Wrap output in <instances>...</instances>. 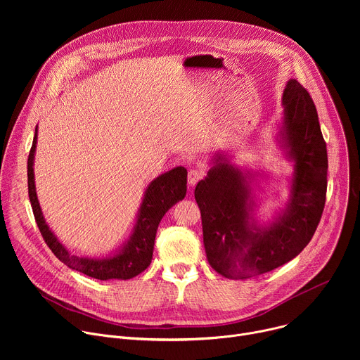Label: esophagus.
Instances as JSON below:
<instances>
[{
  "label": "esophagus",
  "mask_w": 360,
  "mask_h": 360,
  "mask_svg": "<svg viewBox=\"0 0 360 360\" xmlns=\"http://www.w3.org/2000/svg\"><path fill=\"white\" fill-rule=\"evenodd\" d=\"M205 172L202 169H189L188 172V184L189 185H195L198 184V181H200L203 178Z\"/></svg>",
  "instance_id": "1"
}]
</instances>
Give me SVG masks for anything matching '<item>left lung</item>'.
Listing matches in <instances>:
<instances>
[{"label":"left lung","mask_w":360,"mask_h":360,"mask_svg":"<svg viewBox=\"0 0 360 360\" xmlns=\"http://www.w3.org/2000/svg\"><path fill=\"white\" fill-rule=\"evenodd\" d=\"M282 105V135L295 164L290 199L282 215L268 226L256 224L246 176L222 155L195 188L208 262L229 279L258 276L285 265L311 242L322 218L328 152L316 107L296 79L288 81Z\"/></svg>","instance_id":"8db88e82"}]
</instances>
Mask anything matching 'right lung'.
Returning <instances> with one entry per match:
<instances>
[{"label": "right lung", "mask_w": 360, "mask_h": 360, "mask_svg": "<svg viewBox=\"0 0 360 360\" xmlns=\"http://www.w3.org/2000/svg\"><path fill=\"white\" fill-rule=\"evenodd\" d=\"M37 148V128L32 141V146L28 155V196L35 217L38 229L57 258L68 268L78 271L86 276L108 281V279H131L143 272L152 259L153 243H155L158 225L165 212L174 205L184 199L186 195V176L185 168L178 167L169 172L162 174L153 179L143 195V200L138 212V219L134 226V232L125 243V246L111 258H79L71 255L67 248L51 232L42 217L39 202L34 184V153Z\"/></svg>", "instance_id": "1"}]
</instances>
